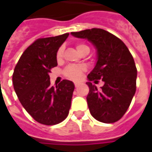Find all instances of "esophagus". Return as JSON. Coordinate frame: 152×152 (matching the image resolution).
<instances>
[{"mask_svg":"<svg viewBox=\"0 0 152 152\" xmlns=\"http://www.w3.org/2000/svg\"><path fill=\"white\" fill-rule=\"evenodd\" d=\"M79 85H80V83H79V82H74V85H75V87H78Z\"/></svg>","mask_w":152,"mask_h":152,"instance_id":"esophagus-1","label":"esophagus"}]
</instances>
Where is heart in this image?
I'll use <instances>...</instances> for the list:
<instances>
[{
  "label": "heart",
  "instance_id": "1",
  "mask_svg": "<svg viewBox=\"0 0 152 152\" xmlns=\"http://www.w3.org/2000/svg\"><path fill=\"white\" fill-rule=\"evenodd\" d=\"M85 47H88V46L81 44L77 45V46H76L77 50H79V51L81 49L85 48ZM62 54H63V48L61 47V48L58 49L57 52H56V58L57 59H61V56H62ZM85 67L84 66H75V65H72V66H69V67H67L66 68L65 74H66V76L68 77L69 79H78L80 78L82 72L85 71Z\"/></svg>",
  "mask_w": 152,
  "mask_h": 152
}]
</instances>
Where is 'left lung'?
I'll return each mask as SVG.
<instances>
[{
  "instance_id": "8db88e82",
  "label": "left lung",
  "mask_w": 152,
  "mask_h": 152,
  "mask_svg": "<svg viewBox=\"0 0 152 152\" xmlns=\"http://www.w3.org/2000/svg\"><path fill=\"white\" fill-rule=\"evenodd\" d=\"M71 34L88 39L96 50V63L86 83L90 87L86 97L90 113L102 123L117 122L128 110L136 91L137 69L131 53L120 39L102 28ZM97 79L104 82L101 90L91 83Z\"/></svg>"
}]
</instances>
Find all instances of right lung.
Wrapping results in <instances>:
<instances>
[{
  "instance_id": "right-lung-1",
  "label": "right lung",
  "mask_w": 152,
  "mask_h": 152,
  "mask_svg": "<svg viewBox=\"0 0 152 152\" xmlns=\"http://www.w3.org/2000/svg\"><path fill=\"white\" fill-rule=\"evenodd\" d=\"M69 34L39 39L27 48L15 67L12 83L22 106L35 121L45 125L62 122L68 115L74 91L63 79L56 87L50 82V68L57 66L56 52Z\"/></svg>"
}]
</instances>
